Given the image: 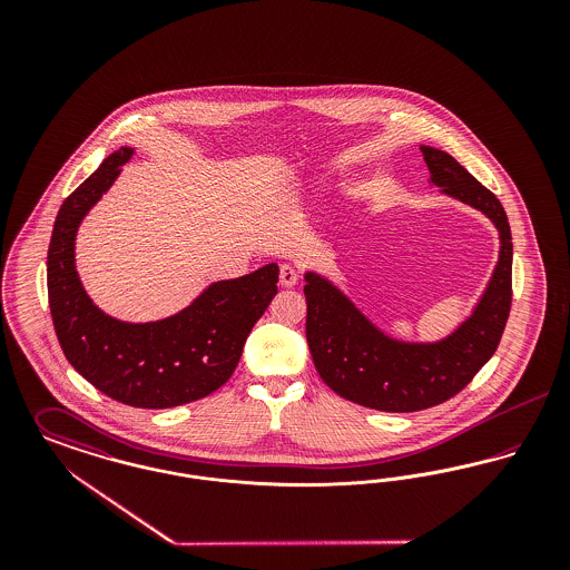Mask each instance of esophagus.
I'll use <instances>...</instances> for the list:
<instances>
[{"instance_id": "1", "label": "esophagus", "mask_w": 570, "mask_h": 570, "mask_svg": "<svg viewBox=\"0 0 570 570\" xmlns=\"http://www.w3.org/2000/svg\"><path fill=\"white\" fill-rule=\"evenodd\" d=\"M297 282V269H295V267H291V265H282V269H279V284H282L284 288H293Z\"/></svg>"}]
</instances>
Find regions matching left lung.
I'll return each mask as SVG.
<instances>
[{"mask_svg":"<svg viewBox=\"0 0 570 570\" xmlns=\"http://www.w3.org/2000/svg\"><path fill=\"white\" fill-rule=\"evenodd\" d=\"M430 186L481 212L500 252L483 295L451 333L434 342L400 340L380 328L331 277L305 272V335L314 365L337 395L382 412L438 406L476 376L495 353L511 309L513 239L504 207L453 156L421 145Z\"/></svg>","mask_w":570,"mask_h":570,"instance_id":"1","label":"left lung"}]
</instances>
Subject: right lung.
<instances>
[{
	"label": "right lung",
	"mask_w": 570,
	"mask_h": 570,
	"mask_svg": "<svg viewBox=\"0 0 570 570\" xmlns=\"http://www.w3.org/2000/svg\"><path fill=\"white\" fill-rule=\"evenodd\" d=\"M132 156V147L110 154L63 200L47 256L49 305L61 351L82 379L115 402L160 410L207 397L233 376L252 326L277 293L279 267L212 282L160 321L126 323L102 312L77 272V233Z\"/></svg>",
	"instance_id": "right-lung-1"
}]
</instances>
